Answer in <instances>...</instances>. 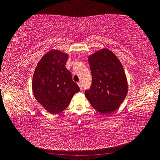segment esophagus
<instances>
[{"label": "esophagus", "mask_w": 160, "mask_h": 160, "mask_svg": "<svg viewBox=\"0 0 160 160\" xmlns=\"http://www.w3.org/2000/svg\"><path fill=\"white\" fill-rule=\"evenodd\" d=\"M77 84H78V85H79V87L80 88V89H81V90L83 89V87H82V83H81V82H79V83H77Z\"/></svg>", "instance_id": "1"}]
</instances>
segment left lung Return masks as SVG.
Returning a JSON list of instances; mask_svg holds the SVG:
<instances>
[{
    "label": "left lung",
    "instance_id": "obj_1",
    "mask_svg": "<svg viewBox=\"0 0 160 160\" xmlns=\"http://www.w3.org/2000/svg\"><path fill=\"white\" fill-rule=\"evenodd\" d=\"M92 84L85 91L95 109L102 114L117 110L128 92V83L122 64L108 49H101L89 56Z\"/></svg>",
    "mask_w": 160,
    "mask_h": 160
}]
</instances>
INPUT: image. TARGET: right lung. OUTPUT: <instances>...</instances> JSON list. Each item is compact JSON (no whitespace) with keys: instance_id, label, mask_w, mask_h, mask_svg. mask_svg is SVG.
I'll return each mask as SVG.
<instances>
[{"instance_id":"add662e5","label":"right lung","mask_w":160,"mask_h":160,"mask_svg":"<svg viewBox=\"0 0 160 160\" xmlns=\"http://www.w3.org/2000/svg\"><path fill=\"white\" fill-rule=\"evenodd\" d=\"M69 55L57 49L48 51L38 61L32 81L37 102L51 114L65 109L75 93L80 91L65 67Z\"/></svg>"}]
</instances>
